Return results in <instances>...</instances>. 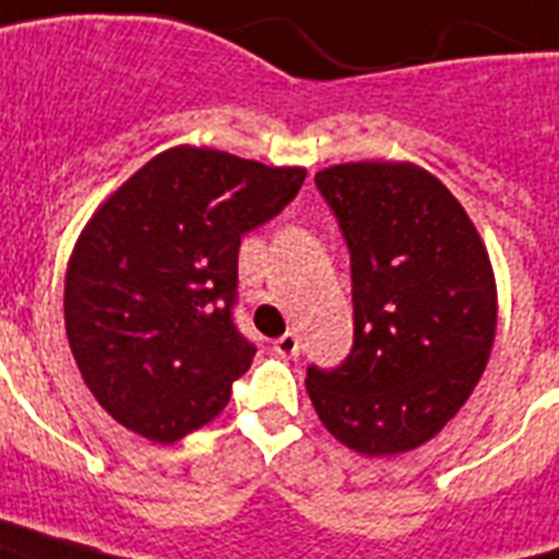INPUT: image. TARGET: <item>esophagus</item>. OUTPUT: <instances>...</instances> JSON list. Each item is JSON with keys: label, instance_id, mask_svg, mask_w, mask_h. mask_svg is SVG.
I'll return each instance as SVG.
<instances>
[{"label": "esophagus", "instance_id": "1", "mask_svg": "<svg viewBox=\"0 0 559 559\" xmlns=\"http://www.w3.org/2000/svg\"><path fill=\"white\" fill-rule=\"evenodd\" d=\"M272 348H275V354H278V357H287V359H293V357H298V336L296 333H284V336H278V340L272 342Z\"/></svg>", "mask_w": 559, "mask_h": 559}]
</instances>
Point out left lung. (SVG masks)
I'll return each instance as SVG.
<instances>
[{"label":"left lung","instance_id":"8db88e82","mask_svg":"<svg viewBox=\"0 0 559 559\" xmlns=\"http://www.w3.org/2000/svg\"><path fill=\"white\" fill-rule=\"evenodd\" d=\"M316 188L350 252L354 345L307 368L328 432L362 455H397L455 417L496 336L490 258L467 211L417 165L350 162Z\"/></svg>","mask_w":559,"mask_h":559}]
</instances>
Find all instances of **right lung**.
Listing matches in <instances>:
<instances>
[{"label":"right lung","mask_w":559,"mask_h":559,"mask_svg":"<svg viewBox=\"0 0 559 559\" xmlns=\"http://www.w3.org/2000/svg\"><path fill=\"white\" fill-rule=\"evenodd\" d=\"M301 182V168L174 147L95 211L66 272V333L118 424L174 443L226 408L258 350L235 322L240 240Z\"/></svg>","instance_id":"1"}]
</instances>
